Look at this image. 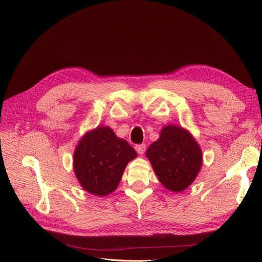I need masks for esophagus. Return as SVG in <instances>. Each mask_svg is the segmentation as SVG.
I'll use <instances>...</instances> for the list:
<instances>
[{"label":"esophagus","mask_w":262,"mask_h":262,"mask_svg":"<svg viewBox=\"0 0 262 262\" xmlns=\"http://www.w3.org/2000/svg\"><path fill=\"white\" fill-rule=\"evenodd\" d=\"M145 147H146V145L143 144V143H142V144H137V145L135 146V148H136V150H137V153L140 154V155H143V154H144Z\"/></svg>","instance_id":"1"}]
</instances>
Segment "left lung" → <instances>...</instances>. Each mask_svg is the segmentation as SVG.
Instances as JSON below:
<instances>
[{
    "label": "left lung",
    "instance_id": "1",
    "mask_svg": "<svg viewBox=\"0 0 262 262\" xmlns=\"http://www.w3.org/2000/svg\"><path fill=\"white\" fill-rule=\"evenodd\" d=\"M145 155L160 183L173 192H181L193 183L202 166L199 144L187 130L178 126L164 127Z\"/></svg>",
    "mask_w": 262,
    "mask_h": 262
}]
</instances>
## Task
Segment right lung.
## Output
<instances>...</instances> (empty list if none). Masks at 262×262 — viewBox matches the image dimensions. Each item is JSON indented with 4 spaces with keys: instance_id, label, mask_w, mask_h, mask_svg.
Here are the masks:
<instances>
[{
    "instance_id": "obj_1",
    "label": "right lung",
    "mask_w": 262,
    "mask_h": 262,
    "mask_svg": "<svg viewBox=\"0 0 262 262\" xmlns=\"http://www.w3.org/2000/svg\"><path fill=\"white\" fill-rule=\"evenodd\" d=\"M137 152L112 128L100 126L82 138L74 153V172L89 193L104 196L115 191L124 169Z\"/></svg>"
}]
</instances>
